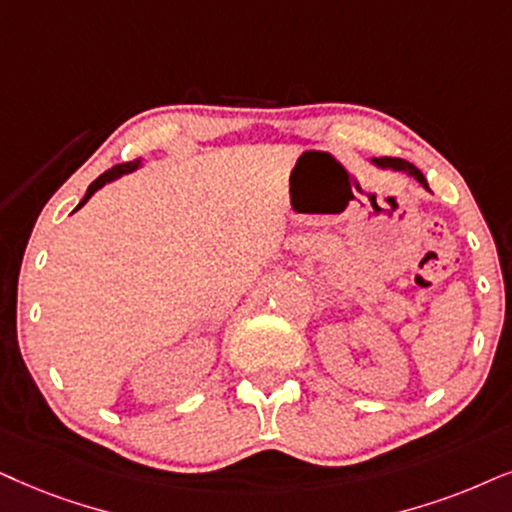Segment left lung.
Masks as SVG:
<instances>
[{
    "instance_id": "left-lung-1",
    "label": "left lung",
    "mask_w": 512,
    "mask_h": 512,
    "mask_svg": "<svg viewBox=\"0 0 512 512\" xmlns=\"http://www.w3.org/2000/svg\"><path fill=\"white\" fill-rule=\"evenodd\" d=\"M375 167H380V170H392V172H401V174H409V177H413L418 181L420 186H423L425 191H430L428 186V179H425V174L418 170L416 165H411L409 160L404 158H368Z\"/></svg>"
}]
</instances>
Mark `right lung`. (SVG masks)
I'll use <instances>...</instances> for the list:
<instances>
[{
  "label": "right lung",
  "mask_w": 512,
  "mask_h": 512,
  "mask_svg": "<svg viewBox=\"0 0 512 512\" xmlns=\"http://www.w3.org/2000/svg\"><path fill=\"white\" fill-rule=\"evenodd\" d=\"M139 167H144V160H141V158L132 160V163H122V165H115V167H111V170H108V172H103L99 179H96V181H92V184H89L87 193H84V198L80 200V203H77V208H75V210H80L82 205L87 203V200L92 198L96 191L103 189V186H106V184H111V181H118L120 177H125V174H132V172H137ZM75 210H73V212H75Z\"/></svg>",
  "instance_id": "1"
}]
</instances>
